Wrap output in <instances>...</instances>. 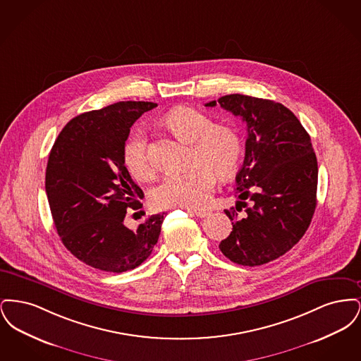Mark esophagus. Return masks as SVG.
Wrapping results in <instances>:
<instances>
[{"label": "esophagus", "mask_w": 361, "mask_h": 361, "mask_svg": "<svg viewBox=\"0 0 361 361\" xmlns=\"http://www.w3.org/2000/svg\"><path fill=\"white\" fill-rule=\"evenodd\" d=\"M190 212H193L197 218H206L207 215L209 214L206 209H195V211H190Z\"/></svg>", "instance_id": "esophagus-1"}]
</instances>
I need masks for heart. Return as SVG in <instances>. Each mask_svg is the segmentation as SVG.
<instances>
[{
  "label": "heart",
  "mask_w": 361,
  "mask_h": 361,
  "mask_svg": "<svg viewBox=\"0 0 361 361\" xmlns=\"http://www.w3.org/2000/svg\"><path fill=\"white\" fill-rule=\"evenodd\" d=\"M165 124L177 137L192 143L189 171L166 176L152 192L157 207L200 208L204 206L215 185V174L228 177L238 166L240 140L235 130L214 123L206 114L178 106L165 116ZM123 164L133 177L146 180L154 173V162L149 153L147 137L137 131L123 146Z\"/></svg>",
  "instance_id": "heart-1"
}]
</instances>
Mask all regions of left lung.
Here are the masks:
<instances>
[{
  "mask_svg": "<svg viewBox=\"0 0 361 361\" xmlns=\"http://www.w3.org/2000/svg\"><path fill=\"white\" fill-rule=\"evenodd\" d=\"M216 104L247 128L235 177L238 202L224 209L233 231L219 249L235 264L257 267L287 253L309 228L317 206V157L307 131L283 104L227 94L206 106Z\"/></svg>",
  "mask_w": 361,
  "mask_h": 361,
  "instance_id": "left-lung-1",
  "label": "left lung"
}]
</instances>
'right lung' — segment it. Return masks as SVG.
Returning a JSON list of instances; mask_svg holds the SVG:
<instances>
[{
  "mask_svg": "<svg viewBox=\"0 0 361 361\" xmlns=\"http://www.w3.org/2000/svg\"><path fill=\"white\" fill-rule=\"evenodd\" d=\"M149 102H121L75 116L59 133L46 169V193L62 243L74 257L104 272L139 267L153 252L164 214L134 228L127 208L142 206V189L123 164L130 128Z\"/></svg>",
  "mask_w": 361,
  "mask_h": 361,
  "instance_id": "1",
  "label": "right lung"
}]
</instances>
